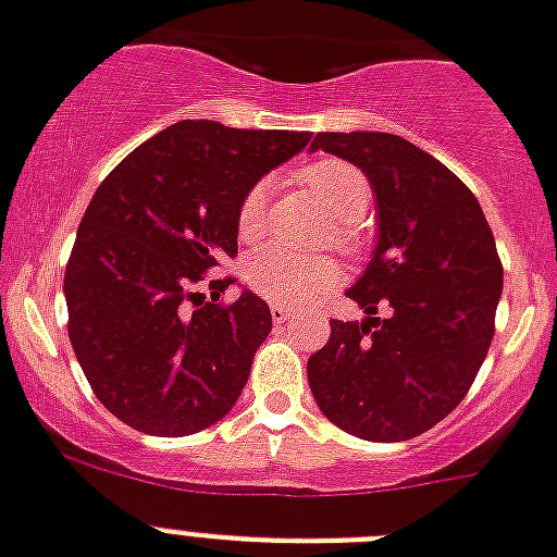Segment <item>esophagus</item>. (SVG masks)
<instances>
[{"mask_svg":"<svg viewBox=\"0 0 557 557\" xmlns=\"http://www.w3.org/2000/svg\"><path fill=\"white\" fill-rule=\"evenodd\" d=\"M294 317V311L292 308H286V306H271V320L277 322V325H283V322H288Z\"/></svg>","mask_w":557,"mask_h":557,"instance_id":"esophagus-1","label":"esophagus"}]
</instances>
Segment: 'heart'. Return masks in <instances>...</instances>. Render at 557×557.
I'll use <instances>...</instances> for the list:
<instances>
[{"instance_id": "1", "label": "heart", "mask_w": 557, "mask_h": 557, "mask_svg": "<svg viewBox=\"0 0 557 557\" xmlns=\"http://www.w3.org/2000/svg\"><path fill=\"white\" fill-rule=\"evenodd\" d=\"M300 181L314 191L322 207L334 214L331 232L339 246H350L357 237V221L371 203V184L368 177L348 161L325 158L300 172ZM265 203H269V184H255L243 195L237 207V232L243 240H257L263 232ZM246 283L251 292L271 302L302 306L314 300L320 292L336 286V263L331 257H300L283 249H260L246 260Z\"/></svg>"}]
</instances>
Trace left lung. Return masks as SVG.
<instances>
[{
  "label": "left lung",
  "instance_id": "left-lung-1",
  "mask_svg": "<svg viewBox=\"0 0 557 557\" xmlns=\"http://www.w3.org/2000/svg\"><path fill=\"white\" fill-rule=\"evenodd\" d=\"M317 149L366 172L380 235L348 288L368 317L331 320L329 343L308 359V385L350 436L405 442L465 399L487 357L504 288L495 237L473 191L399 135L317 133Z\"/></svg>",
  "mask_w": 557,
  "mask_h": 557
}]
</instances>
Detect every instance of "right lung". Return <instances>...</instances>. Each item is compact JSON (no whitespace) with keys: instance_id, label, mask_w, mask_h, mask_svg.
<instances>
[{"instance_id":"right-lung-1","label":"right lung","mask_w":557,"mask_h":557,"mask_svg":"<svg viewBox=\"0 0 557 557\" xmlns=\"http://www.w3.org/2000/svg\"><path fill=\"white\" fill-rule=\"evenodd\" d=\"M311 133L177 121L101 181L64 271L67 334L98 401L149 436L221 422L271 331L257 294L221 302L232 277L195 294L237 255V207Z\"/></svg>"}]
</instances>
